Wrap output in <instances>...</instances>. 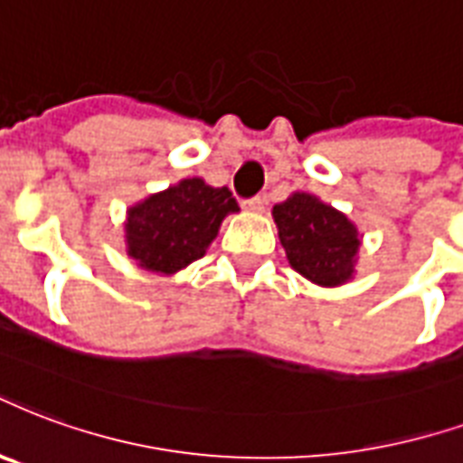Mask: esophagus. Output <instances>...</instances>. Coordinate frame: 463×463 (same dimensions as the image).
Returning <instances> with one entry per match:
<instances>
[{
	"label": "esophagus",
	"mask_w": 463,
	"mask_h": 463,
	"mask_svg": "<svg viewBox=\"0 0 463 463\" xmlns=\"http://www.w3.org/2000/svg\"><path fill=\"white\" fill-rule=\"evenodd\" d=\"M245 211H250V213H262L265 211V198L262 196H255V198H250V201H245Z\"/></svg>",
	"instance_id": "34e87169"
}]
</instances>
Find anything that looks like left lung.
Segmentation results:
<instances>
[{"instance_id":"1","label":"left lung","mask_w":463,"mask_h":463,"mask_svg":"<svg viewBox=\"0 0 463 463\" xmlns=\"http://www.w3.org/2000/svg\"><path fill=\"white\" fill-rule=\"evenodd\" d=\"M277 235L292 269L318 287L355 277L363 235L351 218L314 194L294 191L272 208Z\"/></svg>"}]
</instances>
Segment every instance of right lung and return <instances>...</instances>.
I'll return each mask as SVG.
<instances>
[{"label":"right lung","mask_w":463,"mask_h":463,"mask_svg":"<svg viewBox=\"0 0 463 463\" xmlns=\"http://www.w3.org/2000/svg\"><path fill=\"white\" fill-rule=\"evenodd\" d=\"M238 211V201L225 186L215 188L198 176L181 179L127 208V258L152 275H176L203 258L225 215Z\"/></svg>","instance_id":"1"}]
</instances>
